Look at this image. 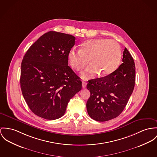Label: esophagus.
I'll use <instances>...</instances> for the list:
<instances>
[{"label": "esophagus", "instance_id": "1", "mask_svg": "<svg viewBox=\"0 0 157 157\" xmlns=\"http://www.w3.org/2000/svg\"><path fill=\"white\" fill-rule=\"evenodd\" d=\"M86 82H84V81H82V87L83 88H85L86 87Z\"/></svg>", "mask_w": 157, "mask_h": 157}]
</instances>
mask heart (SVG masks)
I'll return each mask as SVG.
<instances>
[{
    "mask_svg": "<svg viewBox=\"0 0 157 157\" xmlns=\"http://www.w3.org/2000/svg\"><path fill=\"white\" fill-rule=\"evenodd\" d=\"M122 57L121 47L116 41L108 39H91L84 42L81 49H71L68 54L71 66L77 71L82 70L89 61L91 64L81 76L84 79L94 78L99 73L105 76L118 67Z\"/></svg>",
    "mask_w": 157,
    "mask_h": 157,
    "instance_id": "1",
    "label": "heart"
}]
</instances>
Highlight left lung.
Segmentation results:
<instances>
[{"label": "left lung", "mask_w": 157, "mask_h": 157, "mask_svg": "<svg viewBox=\"0 0 157 157\" xmlns=\"http://www.w3.org/2000/svg\"><path fill=\"white\" fill-rule=\"evenodd\" d=\"M122 63L111 74L88 81L90 97L86 102L89 116L100 122L109 121L121 114L133 93L136 68L127 49L123 52Z\"/></svg>", "instance_id": "1"}]
</instances>
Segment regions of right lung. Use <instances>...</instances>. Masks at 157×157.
<instances>
[{
  "label": "right lung",
  "instance_id": "right-lung-1",
  "mask_svg": "<svg viewBox=\"0 0 157 157\" xmlns=\"http://www.w3.org/2000/svg\"><path fill=\"white\" fill-rule=\"evenodd\" d=\"M75 37L54 31L40 36L24 55L20 85L30 110L42 118L64 115L70 100L82 89L80 78L68 66Z\"/></svg>",
  "mask_w": 157,
  "mask_h": 157
}]
</instances>
